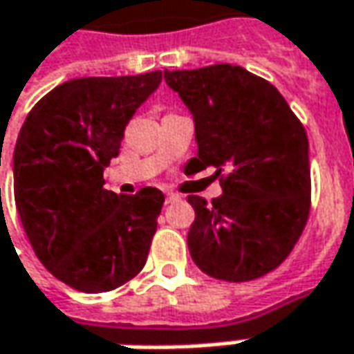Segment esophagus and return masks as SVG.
I'll return each mask as SVG.
<instances>
[{"mask_svg": "<svg viewBox=\"0 0 354 354\" xmlns=\"http://www.w3.org/2000/svg\"><path fill=\"white\" fill-rule=\"evenodd\" d=\"M177 201H179V194H175V193L165 194V203H167V205H171V203H177Z\"/></svg>", "mask_w": 354, "mask_h": 354, "instance_id": "1", "label": "esophagus"}]
</instances>
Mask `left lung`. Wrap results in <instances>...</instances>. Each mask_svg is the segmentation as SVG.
<instances>
[{"mask_svg": "<svg viewBox=\"0 0 354 354\" xmlns=\"http://www.w3.org/2000/svg\"><path fill=\"white\" fill-rule=\"evenodd\" d=\"M194 120L196 158L185 173L214 167L222 194L194 208L187 243L196 267L245 282L290 255L310 214L308 136L279 89L241 66L163 72Z\"/></svg>", "mask_w": 354, "mask_h": 354, "instance_id": "8db88e82", "label": "left lung"}]
</instances>
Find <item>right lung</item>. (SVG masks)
<instances>
[{
  "label": "right lung",
  "mask_w": 354,
  "mask_h": 354,
  "mask_svg": "<svg viewBox=\"0 0 354 354\" xmlns=\"http://www.w3.org/2000/svg\"><path fill=\"white\" fill-rule=\"evenodd\" d=\"M161 72L80 77L54 87L28 113L13 151L15 205L40 263L75 290H115L146 265L165 196L106 191L128 120Z\"/></svg>",
  "instance_id": "obj_1"
}]
</instances>
